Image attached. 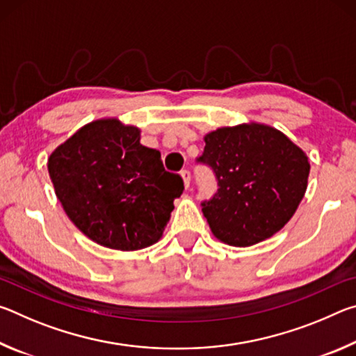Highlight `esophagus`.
Wrapping results in <instances>:
<instances>
[{
  "label": "esophagus",
  "instance_id": "1",
  "mask_svg": "<svg viewBox=\"0 0 356 356\" xmlns=\"http://www.w3.org/2000/svg\"><path fill=\"white\" fill-rule=\"evenodd\" d=\"M180 176L184 179V184H185V188H188L190 184H191V172L188 170H184L180 172Z\"/></svg>",
  "mask_w": 356,
  "mask_h": 356
}]
</instances>
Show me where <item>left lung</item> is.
<instances>
[{"instance_id": "1", "label": "left lung", "mask_w": 356, "mask_h": 356, "mask_svg": "<svg viewBox=\"0 0 356 356\" xmlns=\"http://www.w3.org/2000/svg\"><path fill=\"white\" fill-rule=\"evenodd\" d=\"M204 141L197 161L213 171L218 185L201 204L213 236L231 246H251L284 227L308 186L311 166L303 150L264 124L222 127Z\"/></svg>"}]
</instances>
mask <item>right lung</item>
<instances>
[{"instance_id": "1", "label": "right lung", "mask_w": 356, "mask_h": 356, "mask_svg": "<svg viewBox=\"0 0 356 356\" xmlns=\"http://www.w3.org/2000/svg\"><path fill=\"white\" fill-rule=\"evenodd\" d=\"M48 174L72 222L95 243L135 251L159 242L184 180L168 172L140 129L118 119L84 125L48 159Z\"/></svg>"}]
</instances>
